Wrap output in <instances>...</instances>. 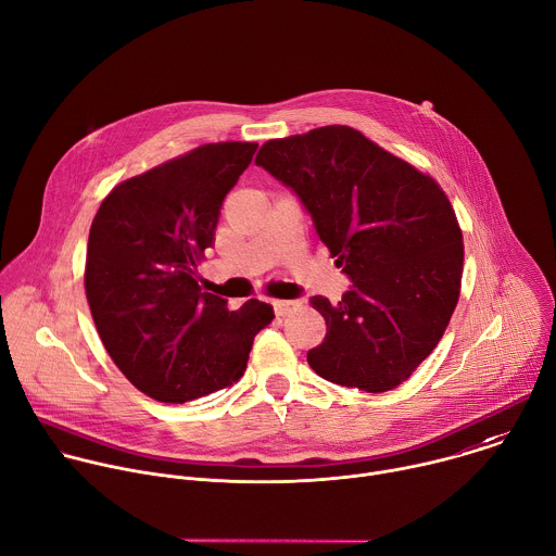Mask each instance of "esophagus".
I'll use <instances>...</instances> for the list:
<instances>
[{"label": "esophagus", "mask_w": 556, "mask_h": 556, "mask_svg": "<svg viewBox=\"0 0 556 556\" xmlns=\"http://www.w3.org/2000/svg\"><path fill=\"white\" fill-rule=\"evenodd\" d=\"M277 316H288L301 307V301H273Z\"/></svg>", "instance_id": "obj_1"}]
</instances>
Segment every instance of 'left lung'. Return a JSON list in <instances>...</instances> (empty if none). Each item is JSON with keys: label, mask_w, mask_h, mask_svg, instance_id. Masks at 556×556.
I'll return each mask as SVG.
<instances>
[{"label": "left lung", "mask_w": 556, "mask_h": 556, "mask_svg": "<svg viewBox=\"0 0 556 556\" xmlns=\"http://www.w3.org/2000/svg\"><path fill=\"white\" fill-rule=\"evenodd\" d=\"M312 216L351 288L325 318L307 362L327 382L397 389L439 344L460 294L463 233L437 180L359 130L323 126L270 139L257 159Z\"/></svg>", "instance_id": "left-lung-1"}]
</instances>
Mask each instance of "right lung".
Listing matches in <instances>:
<instances>
[{"instance_id": "add662e5", "label": "right lung", "mask_w": 556, "mask_h": 556, "mask_svg": "<svg viewBox=\"0 0 556 556\" xmlns=\"http://www.w3.org/2000/svg\"><path fill=\"white\" fill-rule=\"evenodd\" d=\"M255 150L249 141L194 148L119 182L91 223L85 290L96 329L128 382L156 402H192L238 382L275 318L257 299L229 309L197 275Z\"/></svg>"}]
</instances>
